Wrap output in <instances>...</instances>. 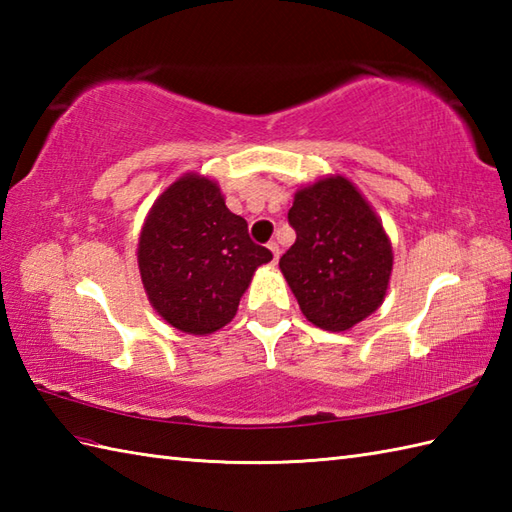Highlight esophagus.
Listing matches in <instances>:
<instances>
[{"instance_id": "34e87169", "label": "esophagus", "mask_w": 512, "mask_h": 512, "mask_svg": "<svg viewBox=\"0 0 512 512\" xmlns=\"http://www.w3.org/2000/svg\"><path fill=\"white\" fill-rule=\"evenodd\" d=\"M268 248H270V253H273V262L277 264V259H279V244H277V242H270Z\"/></svg>"}]
</instances>
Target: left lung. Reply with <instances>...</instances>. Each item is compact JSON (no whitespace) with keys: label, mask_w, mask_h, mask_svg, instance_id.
Here are the masks:
<instances>
[{"label":"left lung","mask_w":512,"mask_h":512,"mask_svg":"<svg viewBox=\"0 0 512 512\" xmlns=\"http://www.w3.org/2000/svg\"><path fill=\"white\" fill-rule=\"evenodd\" d=\"M288 222L297 239L279 268L303 317L321 330L345 332L376 312L394 253L361 191L343 176L321 178L297 189Z\"/></svg>","instance_id":"8db88e82"}]
</instances>
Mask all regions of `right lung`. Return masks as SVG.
<instances>
[{"label":"right lung","instance_id":"add662e5","mask_svg":"<svg viewBox=\"0 0 512 512\" xmlns=\"http://www.w3.org/2000/svg\"><path fill=\"white\" fill-rule=\"evenodd\" d=\"M273 253L248 237L217 182L187 173L151 206L138 239L149 303L173 328L211 334L231 321L255 270Z\"/></svg>","mask_w":512,"mask_h":512}]
</instances>
